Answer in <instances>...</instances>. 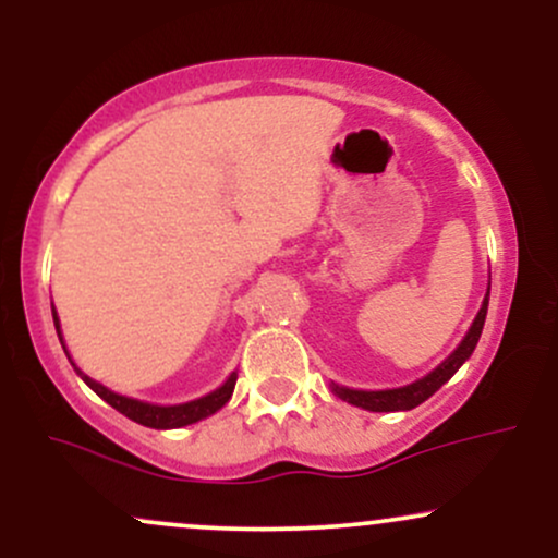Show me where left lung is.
Returning a JSON list of instances; mask_svg holds the SVG:
<instances>
[{
    "label": "left lung",
    "mask_w": 558,
    "mask_h": 558,
    "mask_svg": "<svg viewBox=\"0 0 558 558\" xmlns=\"http://www.w3.org/2000/svg\"><path fill=\"white\" fill-rule=\"evenodd\" d=\"M488 293H490V288H488ZM488 293H485L483 306H480L475 323H472V328L464 336V341L459 343V349L453 351V354L448 356L440 367H435L430 375H425L422 380L412 383V386L393 388V390H351V388L336 386V383H332V393H336L338 399L354 403V407L369 409V412H407V409L420 407V403L430 399V396L440 386H444V383L451 380L453 373H457V369L462 367L466 360H470L472 351H475V345L480 341V332H483V325H485V315H488Z\"/></svg>",
    "instance_id": "1"
}]
</instances>
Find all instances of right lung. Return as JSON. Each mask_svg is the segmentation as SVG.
Segmentation results:
<instances>
[{
    "mask_svg": "<svg viewBox=\"0 0 558 558\" xmlns=\"http://www.w3.org/2000/svg\"><path fill=\"white\" fill-rule=\"evenodd\" d=\"M54 328H57V336H60V323H57V312H54ZM78 375L86 380V386L94 390L96 396H101L110 407L118 409L120 414H125L128 420L138 422V425H146V427H155V430H168V427H183V425H191V422H198L204 417H209V414H215L217 409H222L228 403L230 396H233V388H235V380H239V375H230L226 383H222L220 388L213 390L209 396H202V399L196 401H189V403H178V407H155V403H146V401H136V399H128V396H120V393H112L110 388H105L101 383L92 380L88 375H83L78 369Z\"/></svg>",
    "mask_w": 558,
    "mask_h": 558,
    "instance_id": "obj_1",
    "label": "right lung"
}]
</instances>
